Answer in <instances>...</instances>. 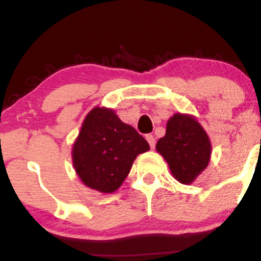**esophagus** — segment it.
Here are the masks:
<instances>
[{"mask_svg": "<svg viewBox=\"0 0 261 261\" xmlns=\"http://www.w3.org/2000/svg\"><path fill=\"white\" fill-rule=\"evenodd\" d=\"M146 140H147V142L149 143V147L153 149L155 146V139H154L153 135H149V134L146 135Z\"/></svg>", "mask_w": 261, "mask_h": 261, "instance_id": "1", "label": "esophagus"}]
</instances>
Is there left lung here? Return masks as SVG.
<instances>
[{
	"label": "left lung",
	"instance_id": "8db88e82",
	"mask_svg": "<svg viewBox=\"0 0 261 261\" xmlns=\"http://www.w3.org/2000/svg\"><path fill=\"white\" fill-rule=\"evenodd\" d=\"M155 149L168 163L170 172L181 184H191L208 166L211 142L199 121L187 114H174L167 122L166 135Z\"/></svg>",
	"mask_w": 261,
	"mask_h": 261
}]
</instances>
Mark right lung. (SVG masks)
I'll return each instance as SVG.
<instances>
[{
	"label": "right lung",
	"instance_id": "right-lung-1",
	"mask_svg": "<svg viewBox=\"0 0 261 261\" xmlns=\"http://www.w3.org/2000/svg\"><path fill=\"white\" fill-rule=\"evenodd\" d=\"M148 149L147 141L113 109L95 107L74 141L72 162L83 184L110 194L121 187L137 155Z\"/></svg>",
	"mask_w": 261,
	"mask_h": 261
}]
</instances>
